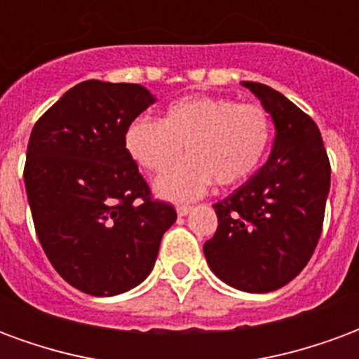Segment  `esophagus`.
<instances>
[{"label":"esophagus","instance_id":"1","mask_svg":"<svg viewBox=\"0 0 359 359\" xmlns=\"http://www.w3.org/2000/svg\"><path fill=\"white\" fill-rule=\"evenodd\" d=\"M175 210H177V215L180 216H185L187 212H189V210H191V207H189V205H177V207H175Z\"/></svg>","mask_w":359,"mask_h":359}]
</instances>
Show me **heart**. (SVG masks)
<instances>
[{"instance_id": "heart-1", "label": "heart", "mask_w": 359, "mask_h": 359, "mask_svg": "<svg viewBox=\"0 0 359 359\" xmlns=\"http://www.w3.org/2000/svg\"><path fill=\"white\" fill-rule=\"evenodd\" d=\"M273 141V121L259 104L228 96H185L168 106L162 121L133 119L126 131L129 156L151 174H162L184 149L189 154L156 182L172 201L195 199L215 182L241 184L263 164Z\"/></svg>"}]
</instances>
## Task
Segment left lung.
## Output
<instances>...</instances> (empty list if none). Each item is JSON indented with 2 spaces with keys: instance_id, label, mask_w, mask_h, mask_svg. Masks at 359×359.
<instances>
[{
  "instance_id": "1",
  "label": "left lung",
  "mask_w": 359,
  "mask_h": 359,
  "mask_svg": "<svg viewBox=\"0 0 359 359\" xmlns=\"http://www.w3.org/2000/svg\"><path fill=\"white\" fill-rule=\"evenodd\" d=\"M276 127L266 164L212 205L215 236L203 245L212 273L243 292H273L304 271L321 238L330 162L319 127L278 90L241 83Z\"/></svg>"
}]
</instances>
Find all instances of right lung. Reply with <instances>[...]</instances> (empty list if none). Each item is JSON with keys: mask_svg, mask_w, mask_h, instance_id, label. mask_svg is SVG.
Returning a JSON list of instances; mask_svg holds the SVG:
<instances>
[{"mask_svg": "<svg viewBox=\"0 0 359 359\" xmlns=\"http://www.w3.org/2000/svg\"><path fill=\"white\" fill-rule=\"evenodd\" d=\"M152 102L141 85L83 81L30 133L25 185L38 240L63 280L90 296L141 284L177 218L126 149L127 127Z\"/></svg>", "mask_w": 359, "mask_h": 359, "instance_id": "1", "label": "right lung"}]
</instances>
